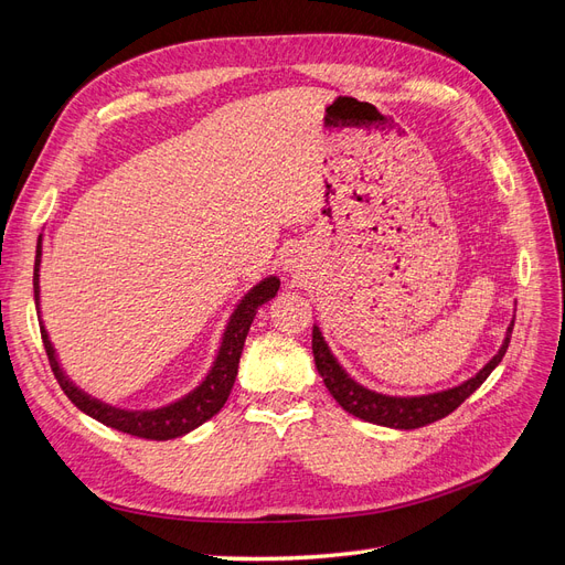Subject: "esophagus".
Segmentation results:
<instances>
[{
  "instance_id": "1",
  "label": "esophagus",
  "mask_w": 565,
  "mask_h": 565,
  "mask_svg": "<svg viewBox=\"0 0 565 565\" xmlns=\"http://www.w3.org/2000/svg\"><path fill=\"white\" fill-rule=\"evenodd\" d=\"M285 264L289 266V270H292V268H295V264H292V262H285Z\"/></svg>"
}]
</instances>
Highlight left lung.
Listing matches in <instances>:
<instances>
[{
    "label": "left lung",
    "mask_w": 565,
    "mask_h": 565,
    "mask_svg": "<svg viewBox=\"0 0 565 565\" xmlns=\"http://www.w3.org/2000/svg\"><path fill=\"white\" fill-rule=\"evenodd\" d=\"M511 330H514V322L509 324L504 344L500 347L498 355H492V361L478 372L476 377L467 380L465 384H459L455 388L431 393V396H417V398L382 396V393H374L361 384H355L334 361V355L330 353L328 344H324L318 328H313V358L324 386H328L332 398L344 407L349 415L372 424H380V426H391V429H419V426L434 424L443 417H448L452 409H457L478 386L490 377V372L502 363V358L509 349Z\"/></svg>",
    "instance_id": "8db88e82"
}]
</instances>
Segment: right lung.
I'll return each instance as SVG.
<instances>
[{"instance_id": "1", "label": "right lung", "mask_w": 565, "mask_h": 565, "mask_svg": "<svg viewBox=\"0 0 565 565\" xmlns=\"http://www.w3.org/2000/svg\"><path fill=\"white\" fill-rule=\"evenodd\" d=\"M40 259H42V235L38 241V256H35V278H32V285H35V303H38V316H40ZM280 280L278 278H266L254 289L245 295V299L237 303L235 313L231 316L228 328L224 332V341H221V349L216 353V361L210 370L204 382L193 391L188 393L185 398L160 407V409H143V413H129V409H117L110 407L106 403H100L87 393L79 391L71 380L65 377L58 361L54 347H51L49 334L44 330V324L40 322V332H42V341H44V351L49 358L51 372L58 380L61 388L67 398H71L82 413H87L89 417L98 419L100 424L110 426V429H117L122 434L136 436V438H146V440H169V438H179L188 431L198 429L200 424H204L207 419H212L224 403L231 396V388L235 384L237 377V365H241V355H243V347L245 339L249 332V324L256 316V309L262 303L270 301L273 297L278 295Z\"/></svg>"}]
</instances>
